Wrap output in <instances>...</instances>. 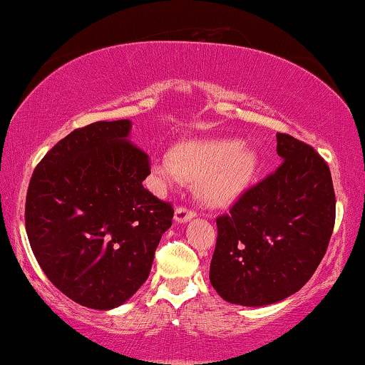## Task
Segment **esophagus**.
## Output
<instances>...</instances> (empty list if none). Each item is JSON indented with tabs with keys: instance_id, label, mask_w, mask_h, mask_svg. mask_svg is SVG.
Here are the masks:
<instances>
[{
	"instance_id": "obj_1",
	"label": "esophagus",
	"mask_w": 365,
	"mask_h": 365,
	"mask_svg": "<svg viewBox=\"0 0 365 365\" xmlns=\"http://www.w3.org/2000/svg\"><path fill=\"white\" fill-rule=\"evenodd\" d=\"M196 215V212L193 211V209H188L187 206H178L175 209V222H180V224H183V222H188L190 219H193Z\"/></svg>"
}]
</instances>
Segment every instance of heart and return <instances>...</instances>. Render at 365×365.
<instances>
[{"instance_id":"b5f03b06","label":"heart","mask_w":365,"mask_h":365,"mask_svg":"<svg viewBox=\"0 0 365 365\" xmlns=\"http://www.w3.org/2000/svg\"><path fill=\"white\" fill-rule=\"evenodd\" d=\"M257 168L255 151L237 140H191L160 154L153 169L164 183L197 180L205 200L225 206L243 193Z\"/></svg>"}]
</instances>
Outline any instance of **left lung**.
I'll return each mask as SVG.
<instances>
[{"label":"left lung","mask_w":365,"mask_h":365,"mask_svg":"<svg viewBox=\"0 0 365 365\" xmlns=\"http://www.w3.org/2000/svg\"><path fill=\"white\" fill-rule=\"evenodd\" d=\"M279 169L219 215L209 280L232 304L265 306L306 285L329 248L335 190L325 159L277 133Z\"/></svg>","instance_id":"1"}]
</instances>
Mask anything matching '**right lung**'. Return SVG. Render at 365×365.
Masks as SVG:
<instances>
[{"mask_svg":"<svg viewBox=\"0 0 365 365\" xmlns=\"http://www.w3.org/2000/svg\"><path fill=\"white\" fill-rule=\"evenodd\" d=\"M130 120L95 122L58 141L30 178L26 230L41 270L67 298L113 309L146 282L174 207L143 187L148 154Z\"/></svg>","mask_w":365,"mask_h":365,"instance_id":"obj_1","label":"right lung"}]
</instances>
